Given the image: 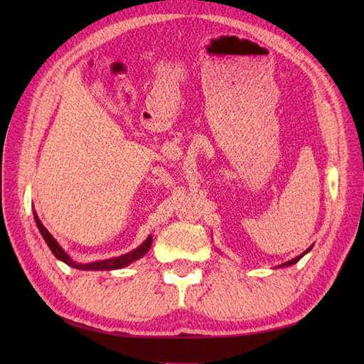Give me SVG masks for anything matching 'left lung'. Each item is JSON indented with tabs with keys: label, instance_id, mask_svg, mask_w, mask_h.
<instances>
[{
	"label": "left lung",
	"instance_id": "8db88e82",
	"mask_svg": "<svg viewBox=\"0 0 364 364\" xmlns=\"http://www.w3.org/2000/svg\"><path fill=\"white\" fill-rule=\"evenodd\" d=\"M311 250V247H310V249H308V250H305L304 253H301V255H299V257H296V258H294V259H291V261H288V262H284V264H282V266H291V264H296V262L301 258V257H304V255L306 253V252H310Z\"/></svg>",
	"mask_w": 364,
	"mask_h": 364
}]
</instances>
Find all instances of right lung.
Masks as SVG:
<instances>
[{
  "label": "right lung",
  "instance_id": "right-lung-1",
  "mask_svg": "<svg viewBox=\"0 0 364 364\" xmlns=\"http://www.w3.org/2000/svg\"><path fill=\"white\" fill-rule=\"evenodd\" d=\"M34 219H36V223H37V227H38V231H41V233H42L43 239L46 241V244H48L50 250L53 252L54 257L59 258L60 261H64L65 264L72 266V267H75V269H81V270H112V269L125 267V266L131 264V262H133V261H136V259H139L141 257H144V255H145L146 252H149V249L151 247V236H149V237L145 239V242H144L142 245H139L137 249H134L133 252H129V253H127V255H122V257H119V258H111V259H105V261L89 262V264H80V262H75V261H73L70 257H68V255L63 250V247H60V245L58 244L56 239H54V237L50 235V231L42 225V222L38 220L36 213H34Z\"/></svg>",
  "mask_w": 364,
  "mask_h": 364
}]
</instances>
